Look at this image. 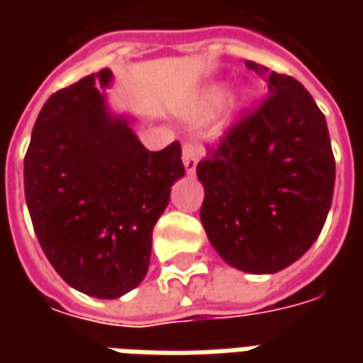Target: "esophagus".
Listing matches in <instances>:
<instances>
[{
	"instance_id": "34e87169",
	"label": "esophagus",
	"mask_w": 363,
	"mask_h": 363,
	"mask_svg": "<svg viewBox=\"0 0 363 363\" xmlns=\"http://www.w3.org/2000/svg\"><path fill=\"white\" fill-rule=\"evenodd\" d=\"M198 159H200V147H198L194 140H186L184 145H182V163H184L186 173L190 174L196 171Z\"/></svg>"
}]
</instances>
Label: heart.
Returning a JSON list of instances; mask_svg holds the SVG:
<instances>
[{
  "instance_id": "1",
  "label": "heart",
  "mask_w": 363,
  "mask_h": 363,
  "mask_svg": "<svg viewBox=\"0 0 363 363\" xmlns=\"http://www.w3.org/2000/svg\"><path fill=\"white\" fill-rule=\"evenodd\" d=\"M221 96H223V91L221 89H212L210 93H206L204 101H202V111H210L216 104L220 103Z\"/></svg>"
}]
</instances>
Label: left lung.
<instances>
[{"instance_id":"obj_1","label":"left lung","mask_w":363,"mask_h":363,"mask_svg":"<svg viewBox=\"0 0 363 363\" xmlns=\"http://www.w3.org/2000/svg\"><path fill=\"white\" fill-rule=\"evenodd\" d=\"M247 67L267 83L268 95L198 163L200 220L228 264L272 274L319 237L333 202L335 155L309 91L291 75L255 62Z\"/></svg>"}]
</instances>
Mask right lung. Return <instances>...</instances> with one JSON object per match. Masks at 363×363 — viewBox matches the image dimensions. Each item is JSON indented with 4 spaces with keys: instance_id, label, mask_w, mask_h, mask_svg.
<instances>
[{
    "instance_id": "obj_1",
    "label": "right lung",
    "mask_w": 363,
    "mask_h": 363,
    "mask_svg": "<svg viewBox=\"0 0 363 363\" xmlns=\"http://www.w3.org/2000/svg\"><path fill=\"white\" fill-rule=\"evenodd\" d=\"M111 69L44 103L25 155V198L54 270L87 296L114 299L150 267L151 233L184 174L181 143L145 150L126 118L111 116Z\"/></svg>"
}]
</instances>
